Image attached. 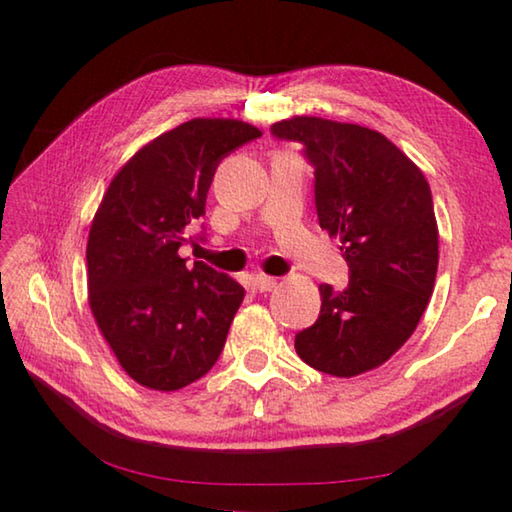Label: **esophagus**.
<instances>
[{
	"label": "esophagus",
	"mask_w": 512,
	"mask_h": 512,
	"mask_svg": "<svg viewBox=\"0 0 512 512\" xmlns=\"http://www.w3.org/2000/svg\"><path fill=\"white\" fill-rule=\"evenodd\" d=\"M253 284H255L257 291H273V289L277 287V280H275V277H271V275L257 273V275L253 277Z\"/></svg>",
	"instance_id": "34e87169"
}]
</instances>
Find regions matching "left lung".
Wrapping results in <instances>:
<instances>
[{"label":"left lung","mask_w":512,"mask_h":512,"mask_svg":"<svg viewBox=\"0 0 512 512\" xmlns=\"http://www.w3.org/2000/svg\"><path fill=\"white\" fill-rule=\"evenodd\" d=\"M273 135L305 144L320 228L350 266L343 291L320 284V316L296 334L307 366L334 377L379 368L409 341L438 271V223L418 164L372 128L296 115Z\"/></svg>","instance_id":"1"}]
</instances>
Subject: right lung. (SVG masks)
Listing matches in <instances>:
<instances>
[{
  "instance_id": "right-lung-1",
  "label": "right lung",
  "mask_w": 512,
  "mask_h": 512,
  "mask_svg": "<svg viewBox=\"0 0 512 512\" xmlns=\"http://www.w3.org/2000/svg\"><path fill=\"white\" fill-rule=\"evenodd\" d=\"M262 135L239 119L196 117L144 144L110 180L88 237V302L131 379L180 391L219 359L244 287L178 248L205 214L219 162Z\"/></svg>"
}]
</instances>
